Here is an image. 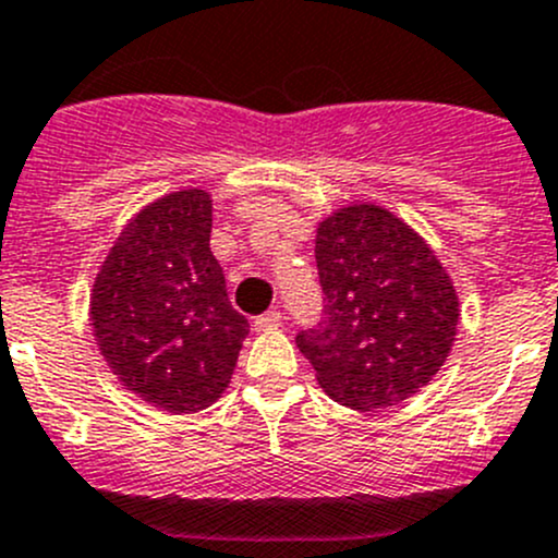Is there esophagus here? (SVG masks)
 Listing matches in <instances>:
<instances>
[{
	"label": "esophagus",
	"instance_id": "esophagus-1",
	"mask_svg": "<svg viewBox=\"0 0 558 558\" xmlns=\"http://www.w3.org/2000/svg\"><path fill=\"white\" fill-rule=\"evenodd\" d=\"M281 325V312L279 308H271V312L260 314V317L255 319V330H274Z\"/></svg>",
	"mask_w": 558,
	"mask_h": 558
}]
</instances>
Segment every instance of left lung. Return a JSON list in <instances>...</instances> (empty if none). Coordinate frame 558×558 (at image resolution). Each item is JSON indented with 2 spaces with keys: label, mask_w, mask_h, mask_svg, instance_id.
Returning <instances> with one entry per match:
<instances>
[{
  "label": "left lung",
  "mask_w": 558,
  "mask_h": 558,
  "mask_svg": "<svg viewBox=\"0 0 558 558\" xmlns=\"http://www.w3.org/2000/svg\"><path fill=\"white\" fill-rule=\"evenodd\" d=\"M323 319L295 336L317 383L361 412L401 404L448 361L459 295L426 241L388 208H339L317 228Z\"/></svg>",
  "instance_id": "1"
}]
</instances>
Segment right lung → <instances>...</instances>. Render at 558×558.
Instances as JSON below:
<instances>
[{"label":"right lung","mask_w":558,"mask_h":558,"mask_svg":"<svg viewBox=\"0 0 558 558\" xmlns=\"http://www.w3.org/2000/svg\"><path fill=\"white\" fill-rule=\"evenodd\" d=\"M208 241L206 190L159 197L116 239L92 290L94 336L119 383L175 415L222 396L250 333Z\"/></svg>","instance_id":"1"}]
</instances>
